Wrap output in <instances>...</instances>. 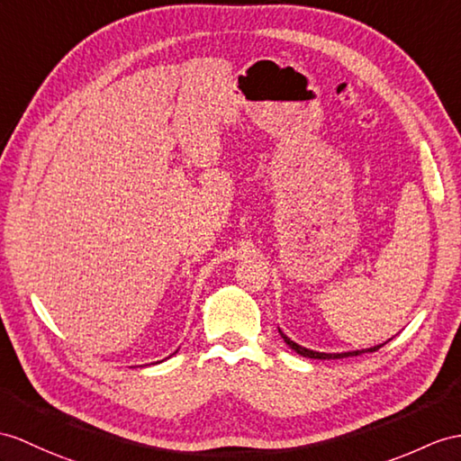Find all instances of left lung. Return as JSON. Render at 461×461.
<instances>
[{
	"mask_svg": "<svg viewBox=\"0 0 461 461\" xmlns=\"http://www.w3.org/2000/svg\"><path fill=\"white\" fill-rule=\"evenodd\" d=\"M279 334H282V339L285 340V344L291 348V350H295L297 354H301V356H305V357H312V360H339V357H350V356H360V354H366V352H375V350H379L381 346L384 344H379V346H374V348H367V350H354V352H342V354H324V352H312V350H307V348H303V346H299V344H295L294 340H289L287 336L279 330Z\"/></svg>",
	"mask_w": 461,
	"mask_h": 461,
	"instance_id": "8db88e82",
	"label": "left lung"
}]
</instances>
